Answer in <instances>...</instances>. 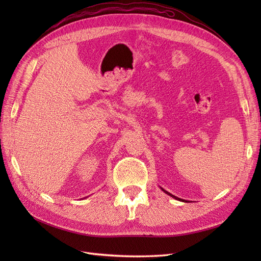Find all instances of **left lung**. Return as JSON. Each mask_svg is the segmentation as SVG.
Wrapping results in <instances>:
<instances>
[{
    "label": "left lung",
    "mask_w": 261,
    "mask_h": 261,
    "mask_svg": "<svg viewBox=\"0 0 261 261\" xmlns=\"http://www.w3.org/2000/svg\"><path fill=\"white\" fill-rule=\"evenodd\" d=\"M161 189H162V191L165 193V194H168L169 196H171L172 197V198H174V199H176V200H179V201H186V200H184V199H180V198H178V197H176V196H174V195H172V194H170L169 192H167V191H164V189L162 188V187H160ZM187 202V201H186Z\"/></svg>",
    "instance_id": "obj_1"
}]
</instances>
